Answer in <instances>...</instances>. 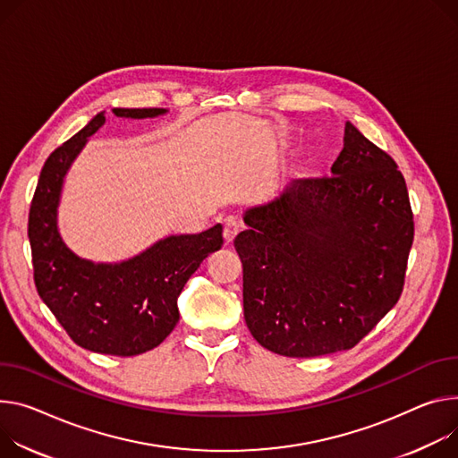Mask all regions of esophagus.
Returning <instances> with one entry per match:
<instances>
[{
	"label": "esophagus",
	"mask_w": 458,
	"mask_h": 458,
	"mask_svg": "<svg viewBox=\"0 0 458 458\" xmlns=\"http://www.w3.org/2000/svg\"><path fill=\"white\" fill-rule=\"evenodd\" d=\"M237 233H239V223H237L233 217L225 219V230H223L225 242H226V244H232L233 239L237 237Z\"/></svg>",
	"instance_id": "esophagus-1"
}]
</instances>
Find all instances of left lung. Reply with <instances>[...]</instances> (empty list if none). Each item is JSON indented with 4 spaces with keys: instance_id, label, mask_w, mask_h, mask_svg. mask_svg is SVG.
<instances>
[{
    "instance_id": "1",
    "label": "left lung",
    "mask_w": 458,
    "mask_h": 458,
    "mask_svg": "<svg viewBox=\"0 0 458 458\" xmlns=\"http://www.w3.org/2000/svg\"><path fill=\"white\" fill-rule=\"evenodd\" d=\"M244 321L265 349H352L398 301L414 225L396 162L345 123L330 177L298 179L242 214Z\"/></svg>"
}]
</instances>
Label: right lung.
<instances>
[{
	"mask_svg": "<svg viewBox=\"0 0 458 458\" xmlns=\"http://www.w3.org/2000/svg\"><path fill=\"white\" fill-rule=\"evenodd\" d=\"M122 118H155L168 111L113 109ZM106 123L98 113L44 164L29 212L34 283L71 340L93 352L137 356L160 345L179 321L177 300L200 263L223 246V226L168 235L120 263L78 258L58 230L64 179L74 158Z\"/></svg>",
	"mask_w": 458,
	"mask_h": 458,
	"instance_id": "add662e5",
	"label": "right lung"
}]
</instances>
